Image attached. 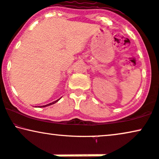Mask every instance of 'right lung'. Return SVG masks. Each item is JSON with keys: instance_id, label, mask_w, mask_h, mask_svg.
Instances as JSON below:
<instances>
[{"instance_id": "add662e5", "label": "right lung", "mask_w": 159, "mask_h": 159, "mask_svg": "<svg viewBox=\"0 0 159 159\" xmlns=\"http://www.w3.org/2000/svg\"><path fill=\"white\" fill-rule=\"evenodd\" d=\"M60 100V98L59 99H57V100H56V101H55V102H52V103H49V104H47V105H44V106H40V107H47V106H49V105H52V104H54L55 103H56V102H58V101Z\"/></svg>"}]
</instances>
